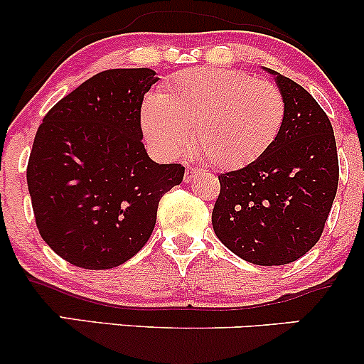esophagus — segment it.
<instances>
[{"mask_svg": "<svg viewBox=\"0 0 364 364\" xmlns=\"http://www.w3.org/2000/svg\"><path fill=\"white\" fill-rule=\"evenodd\" d=\"M198 174H200L198 169L188 168V169L185 171V178H183V181H185V183H193L195 178L198 176Z\"/></svg>", "mask_w": 364, "mask_h": 364, "instance_id": "1", "label": "esophagus"}]
</instances>
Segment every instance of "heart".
Here are the masks:
<instances>
[{
  "instance_id": "obj_1",
  "label": "heart",
  "mask_w": 364,
  "mask_h": 364,
  "mask_svg": "<svg viewBox=\"0 0 364 364\" xmlns=\"http://www.w3.org/2000/svg\"><path fill=\"white\" fill-rule=\"evenodd\" d=\"M284 116V95L272 82L235 70L193 68L145 99L141 128L159 156H178L191 133L208 164L240 169L274 144Z\"/></svg>"
}]
</instances>
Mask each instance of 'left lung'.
<instances>
[{"mask_svg":"<svg viewBox=\"0 0 364 364\" xmlns=\"http://www.w3.org/2000/svg\"><path fill=\"white\" fill-rule=\"evenodd\" d=\"M275 77L286 102L277 139L257 161L220 174L212 210L215 236L255 265H286L308 253L323 232L339 183L328 116L310 92Z\"/></svg>","mask_w":364,"mask_h":364,"instance_id":"8db88e82","label":"left lung"}]
</instances>
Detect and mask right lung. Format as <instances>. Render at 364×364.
Instances as JSON below:
<instances>
[{
    "label": "right lung",
    "instance_id": "right-lung-1",
    "mask_svg": "<svg viewBox=\"0 0 364 364\" xmlns=\"http://www.w3.org/2000/svg\"><path fill=\"white\" fill-rule=\"evenodd\" d=\"M150 68L106 70L44 116L27 166L36 224L54 253L75 267L106 270L135 257L154 231L162 195L185 176L157 164L141 139Z\"/></svg>",
    "mask_w": 364,
    "mask_h": 364
}]
</instances>
